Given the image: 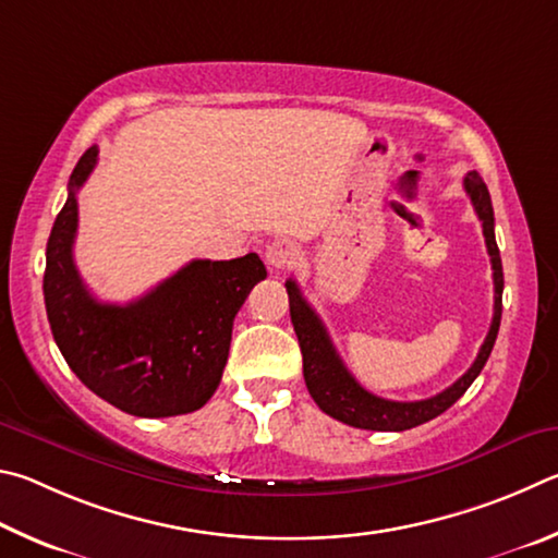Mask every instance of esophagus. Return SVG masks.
<instances>
[{"label": "esophagus", "mask_w": 558, "mask_h": 558, "mask_svg": "<svg viewBox=\"0 0 558 558\" xmlns=\"http://www.w3.org/2000/svg\"><path fill=\"white\" fill-rule=\"evenodd\" d=\"M264 259H267V267L271 271H284V269H294L299 259H301V252H299V244L291 242V240H274L271 244H267V252H264Z\"/></svg>", "instance_id": "obj_1"}]
</instances>
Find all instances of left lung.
I'll list each match as a JSON object with an SVG mask.
<instances>
[{"label":"left lung","instance_id":"1","mask_svg":"<svg viewBox=\"0 0 558 558\" xmlns=\"http://www.w3.org/2000/svg\"><path fill=\"white\" fill-rule=\"evenodd\" d=\"M463 189L471 198L477 218L483 222V234L487 244V254L493 262V281H495V314L490 330H487L485 343L481 345L475 363L463 377H458L456 383L438 392L436 397L418 399V402H392V399H383L357 383V379L348 373L343 360L336 353L333 340H330L324 320L318 318L314 308L308 306V301L301 294L294 279L287 281V294H289V311H291V324H294L301 355H304V379L308 387V395L314 397L320 412L338 418L348 426L367 428V432H407L418 424H426L444 414L448 407H453L458 399L465 395V389L473 385V379L481 375L487 357L493 353L497 330H500L502 318V259L500 250L495 242V215H493V201L487 193L485 181L471 171L463 179Z\"/></svg>","mask_w":558,"mask_h":558}]
</instances>
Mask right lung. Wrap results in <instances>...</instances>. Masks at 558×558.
Returning <instances> with one entry per match:
<instances>
[{"label": "right lung", "instance_id": "right-lung-1", "mask_svg": "<svg viewBox=\"0 0 558 558\" xmlns=\"http://www.w3.org/2000/svg\"><path fill=\"white\" fill-rule=\"evenodd\" d=\"M95 163L97 146H90L75 163L46 244L44 301L56 345L90 392L126 414L195 412L218 389L232 320L267 269L254 252L225 262L193 259L130 304L97 301L73 262L77 189Z\"/></svg>", "mask_w": 558, "mask_h": 558}]
</instances>
